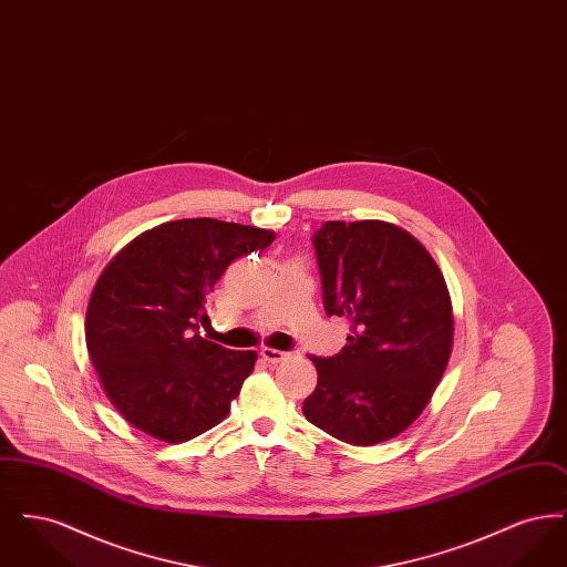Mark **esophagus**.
I'll use <instances>...</instances> for the list:
<instances>
[{"instance_id":"esophagus-1","label":"esophagus","mask_w":567,"mask_h":567,"mask_svg":"<svg viewBox=\"0 0 567 567\" xmlns=\"http://www.w3.org/2000/svg\"><path fill=\"white\" fill-rule=\"evenodd\" d=\"M261 357H264V361H268L271 365H276V363H282V361H287L289 357H293V352L276 351V349H261Z\"/></svg>"}]
</instances>
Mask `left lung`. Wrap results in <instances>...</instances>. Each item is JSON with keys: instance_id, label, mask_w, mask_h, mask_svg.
I'll list each match as a JSON object with an SVG mask.
<instances>
[{"instance_id": "1", "label": "left lung", "mask_w": 567, "mask_h": 567, "mask_svg": "<svg viewBox=\"0 0 567 567\" xmlns=\"http://www.w3.org/2000/svg\"><path fill=\"white\" fill-rule=\"evenodd\" d=\"M327 317L347 347L310 357L319 382L303 416L354 446L384 442L423 412L453 349V308L425 246L384 220H327L312 236Z\"/></svg>"}]
</instances>
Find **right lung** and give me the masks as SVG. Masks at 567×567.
Masks as SVG:
<instances>
[{"label": "right lung", "instance_id": "obj_1", "mask_svg": "<svg viewBox=\"0 0 567 567\" xmlns=\"http://www.w3.org/2000/svg\"><path fill=\"white\" fill-rule=\"evenodd\" d=\"M268 229L216 218L163 223L102 271L84 336L112 405L140 432L187 442L229 412L257 352L229 351L197 331L231 261L270 246Z\"/></svg>", "mask_w": 567, "mask_h": 567}]
</instances>
